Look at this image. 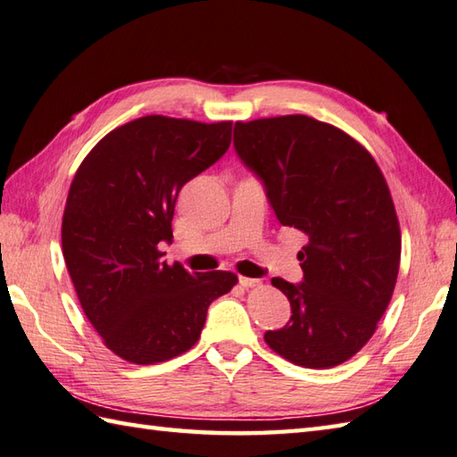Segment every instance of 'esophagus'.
<instances>
[{"label": "esophagus", "instance_id": "esophagus-1", "mask_svg": "<svg viewBox=\"0 0 457 457\" xmlns=\"http://www.w3.org/2000/svg\"><path fill=\"white\" fill-rule=\"evenodd\" d=\"M238 282L242 287H256L260 286V280H256V278H246V276H240Z\"/></svg>", "mask_w": 457, "mask_h": 457}]
</instances>
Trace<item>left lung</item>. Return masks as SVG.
I'll list each match as a JSON object with an SVG mask.
<instances>
[{
    "instance_id": "left-lung-1",
    "label": "left lung",
    "mask_w": 457,
    "mask_h": 457,
    "mask_svg": "<svg viewBox=\"0 0 457 457\" xmlns=\"http://www.w3.org/2000/svg\"><path fill=\"white\" fill-rule=\"evenodd\" d=\"M235 150L278 220L307 237L303 282L272 278L292 318L264 341L294 365L337 367L367 345L396 286L400 227L385 175L357 139L303 114L237 122Z\"/></svg>"
}]
</instances>
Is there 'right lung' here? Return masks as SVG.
<instances>
[{
    "mask_svg": "<svg viewBox=\"0 0 457 457\" xmlns=\"http://www.w3.org/2000/svg\"><path fill=\"white\" fill-rule=\"evenodd\" d=\"M232 122L144 116L112 129L82 160L62 215V256L104 345L155 365L199 341L207 310L237 274H189L162 260L181 187L230 145Z\"/></svg>",
    "mask_w": 457,
    "mask_h": 457,
    "instance_id": "add662e5",
    "label": "right lung"
}]
</instances>
